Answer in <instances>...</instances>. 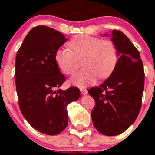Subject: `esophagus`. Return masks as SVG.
I'll return each instance as SVG.
<instances>
[{
  "label": "esophagus",
  "mask_w": 155,
  "mask_h": 155,
  "mask_svg": "<svg viewBox=\"0 0 155 155\" xmlns=\"http://www.w3.org/2000/svg\"><path fill=\"white\" fill-rule=\"evenodd\" d=\"M80 92H81L82 94H83V95H85V94H87V90L86 89H84V88L80 89Z\"/></svg>",
  "instance_id": "esophagus-1"
}]
</instances>
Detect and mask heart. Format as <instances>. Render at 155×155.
Returning a JSON list of instances; mask_svg holds the SVG:
<instances>
[{
    "label": "heart",
    "mask_w": 155,
    "mask_h": 155,
    "mask_svg": "<svg viewBox=\"0 0 155 155\" xmlns=\"http://www.w3.org/2000/svg\"><path fill=\"white\" fill-rule=\"evenodd\" d=\"M68 46L71 51L58 48L55 60L59 69L67 75L73 73L82 61L84 68L71 78V83L79 87L94 83L97 77H108L117 63L118 50L112 40H102L87 35H78L71 40Z\"/></svg>",
    "instance_id": "obj_1"
}]
</instances>
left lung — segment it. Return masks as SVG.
Returning <instances> with one entry per match:
<instances>
[{
	"label": "left lung",
	"instance_id": "1",
	"mask_svg": "<svg viewBox=\"0 0 155 155\" xmlns=\"http://www.w3.org/2000/svg\"><path fill=\"white\" fill-rule=\"evenodd\" d=\"M111 40L118 50L116 67L101 85L88 90L95 101L91 112L93 124L99 133L108 136L124 133L136 120L145 84L138 50L120 31H112Z\"/></svg>",
	"mask_w": 155,
	"mask_h": 155
}]
</instances>
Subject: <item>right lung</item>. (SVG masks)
<instances>
[{
	"label": "right lung",
	"instance_id": "1",
	"mask_svg": "<svg viewBox=\"0 0 155 155\" xmlns=\"http://www.w3.org/2000/svg\"><path fill=\"white\" fill-rule=\"evenodd\" d=\"M66 41L62 33L39 25L29 31L16 55L15 78L20 111L31 127L49 135L66 128L67 106L80 96L75 87L59 89L65 78L55 54Z\"/></svg>",
	"mask_w": 155,
	"mask_h": 155
}]
</instances>
